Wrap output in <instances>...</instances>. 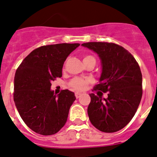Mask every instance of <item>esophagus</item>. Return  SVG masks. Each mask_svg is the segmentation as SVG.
I'll return each instance as SVG.
<instances>
[{"mask_svg":"<svg viewBox=\"0 0 157 157\" xmlns=\"http://www.w3.org/2000/svg\"><path fill=\"white\" fill-rule=\"evenodd\" d=\"M81 95H82L81 93H80V92H76L75 93V97H76V98H80V96H81Z\"/></svg>","mask_w":157,"mask_h":157,"instance_id":"1","label":"esophagus"}]
</instances>
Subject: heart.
<instances>
[{"label":"heart","mask_w":157,"mask_h":157,"mask_svg":"<svg viewBox=\"0 0 157 157\" xmlns=\"http://www.w3.org/2000/svg\"><path fill=\"white\" fill-rule=\"evenodd\" d=\"M89 59H94V57L92 56H85L83 58V60H86ZM91 82L90 79H84L80 78V77H75L70 82V86L72 88L77 90H83L86 87L87 84Z\"/></svg>","instance_id":"obj_1"}]
</instances>
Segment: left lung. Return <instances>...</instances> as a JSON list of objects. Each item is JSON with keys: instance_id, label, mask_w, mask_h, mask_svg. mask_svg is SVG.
I'll list each match as a JSON object with an SVG mask.
<instances>
[{"instance_id": "1", "label": "left lung", "mask_w": 157, "mask_h": 157, "mask_svg": "<svg viewBox=\"0 0 157 157\" xmlns=\"http://www.w3.org/2000/svg\"><path fill=\"white\" fill-rule=\"evenodd\" d=\"M81 45L97 53L101 62L99 83L93 91L108 93L106 98L89 94V120L102 132L118 131L131 121L142 99L139 65L128 51L114 43L87 42Z\"/></svg>"}]
</instances>
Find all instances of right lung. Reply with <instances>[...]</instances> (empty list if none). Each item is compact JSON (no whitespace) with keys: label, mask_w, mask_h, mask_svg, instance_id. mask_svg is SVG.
Returning a JSON list of instances; mask_svg holds the SVG:
<instances>
[{"label":"right lung","mask_w":157,"mask_h":157,"mask_svg":"<svg viewBox=\"0 0 157 157\" xmlns=\"http://www.w3.org/2000/svg\"><path fill=\"white\" fill-rule=\"evenodd\" d=\"M80 46L75 44H50L33 50L16 70L13 98L22 120L33 131L50 136L66 123L76 97L65 89L56 95L51 82L62 77L64 62Z\"/></svg>","instance_id":"right-lung-1"}]
</instances>
